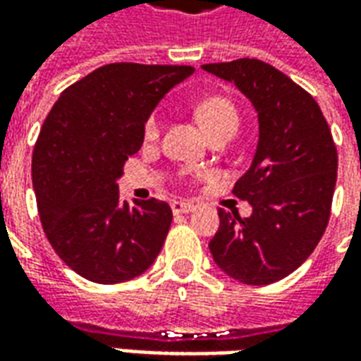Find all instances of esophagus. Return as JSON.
<instances>
[{"mask_svg":"<svg viewBox=\"0 0 361 361\" xmlns=\"http://www.w3.org/2000/svg\"><path fill=\"white\" fill-rule=\"evenodd\" d=\"M197 209L195 203H188V201H173L172 211L173 214H188V212H193Z\"/></svg>","mask_w":361,"mask_h":361,"instance_id":"obj_1","label":"esophagus"}]
</instances>
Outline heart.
Returning a JSON list of instances; mask_svg holds the SVG:
<instances>
[{"label":"heart","mask_w":361,"mask_h":361,"mask_svg":"<svg viewBox=\"0 0 361 361\" xmlns=\"http://www.w3.org/2000/svg\"><path fill=\"white\" fill-rule=\"evenodd\" d=\"M195 116L201 121V126L207 129V133L212 135L224 129V127H238V110L235 106L224 96H209L203 98L201 102L195 106ZM160 126H162V119L158 116L157 111L150 114L147 121H145V139L147 141H154L158 135H160Z\"/></svg>","instance_id":"obj_1"}]
</instances>
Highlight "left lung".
Segmentation results:
<instances>
[{
    "instance_id": "1",
    "label": "left lung",
    "mask_w": 361,
    "mask_h": 361,
    "mask_svg": "<svg viewBox=\"0 0 361 361\" xmlns=\"http://www.w3.org/2000/svg\"><path fill=\"white\" fill-rule=\"evenodd\" d=\"M234 82L257 111L259 142L234 195L253 207L247 219L219 211L209 243L228 276L263 286L294 272L317 247L331 216L338 154L315 98L261 59L207 63Z\"/></svg>"
}]
</instances>
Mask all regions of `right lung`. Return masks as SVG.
Listing matches in <instances>:
<instances>
[{
	"instance_id": "obj_1",
	"label": "right lung",
	"mask_w": 361,
	"mask_h": 361,
	"mask_svg": "<svg viewBox=\"0 0 361 361\" xmlns=\"http://www.w3.org/2000/svg\"><path fill=\"white\" fill-rule=\"evenodd\" d=\"M195 69L110 63L59 94L32 152V185L44 234L69 269L98 284L147 271L164 245L172 209L119 199L127 157L141 149L145 121Z\"/></svg>"
}]
</instances>
